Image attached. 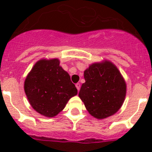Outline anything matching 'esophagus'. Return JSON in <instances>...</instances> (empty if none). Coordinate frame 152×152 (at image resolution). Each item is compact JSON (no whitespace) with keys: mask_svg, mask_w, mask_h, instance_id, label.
Instances as JSON below:
<instances>
[{"mask_svg":"<svg viewBox=\"0 0 152 152\" xmlns=\"http://www.w3.org/2000/svg\"><path fill=\"white\" fill-rule=\"evenodd\" d=\"M75 86H76V88H77V91H79V90H80V84H79V83H77V84H75Z\"/></svg>","mask_w":152,"mask_h":152,"instance_id":"1","label":"esophagus"}]
</instances>
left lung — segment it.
<instances>
[{"label": "left lung", "instance_id": "obj_1", "mask_svg": "<svg viewBox=\"0 0 152 152\" xmlns=\"http://www.w3.org/2000/svg\"><path fill=\"white\" fill-rule=\"evenodd\" d=\"M85 83L79 96L89 113L105 119L116 113L124 102L126 85L121 74L110 61L94 63L84 71Z\"/></svg>", "mask_w": 152, "mask_h": 152}]
</instances>
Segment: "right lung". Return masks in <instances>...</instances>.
Returning a JSON list of instances; mask_svg holds the SVG:
<instances>
[{
	"label": "right lung",
	"mask_w": 152,
	"mask_h": 152,
	"mask_svg": "<svg viewBox=\"0 0 152 152\" xmlns=\"http://www.w3.org/2000/svg\"><path fill=\"white\" fill-rule=\"evenodd\" d=\"M24 90L33 108L47 117L56 116L77 94L57 58L36 62L25 80Z\"/></svg>",
	"instance_id": "obj_1"
}]
</instances>
